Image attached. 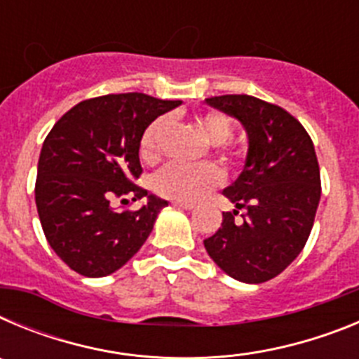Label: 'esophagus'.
<instances>
[{"label":"esophagus","instance_id":"34e87169","mask_svg":"<svg viewBox=\"0 0 359 359\" xmlns=\"http://www.w3.org/2000/svg\"><path fill=\"white\" fill-rule=\"evenodd\" d=\"M172 205H174V207L185 208V210H192V208L196 207V203H192V201H177V199H174Z\"/></svg>","mask_w":359,"mask_h":359}]
</instances>
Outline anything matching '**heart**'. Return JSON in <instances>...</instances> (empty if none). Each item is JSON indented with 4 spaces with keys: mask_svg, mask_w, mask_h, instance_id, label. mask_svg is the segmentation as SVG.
Returning a JSON list of instances; mask_svg holds the SVG:
<instances>
[{
    "mask_svg": "<svg viewBox=\"0 0 359 359\" xmlns=\"http://www.w3.org/2000/svg\"><path fill=\"white\" fill-rule=\"evenodd\" d=\"M199 126L208 136V140L215 144L219 156L226 161H233L237 158V151L226 144L233 135V126L230 118L219 111H207L199 116ZM167 128V118L152 120L145 128L140 138V156L147 163H154L160 158V140L161 133ZM223 174L214 163H169L160 170L152 180V187L156 194L177 201H196L205 196L208 190L219 185Z\"/></svg>",
    "mask_w": 359,
    "mask_h": 359,
    "instance_id": "1",
    "label": "heart"
}]
</instances>
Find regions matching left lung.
Returning <instances> with one entry per match:
<instances>
[{
  "label": "left lung",
  "mask_w": 359,
  "mask_h": 359,
  "mask_svg": "<svg viewBox=\"0 0 359 359\" xmlns=\"http://www.w3.org/2000/svg\"><path fill=\"white\" fill-rule=\"evenodd\" d=\"M207 104L236 116L250 145L243 172L223 190L236 210L223 212L221 228L203 243L224 273L261 284L297 259L315 223L322 194L315 145L293 115L261 98L221 95Z\"/></svg>",
  "instance_id": "1"
}]
</instances>
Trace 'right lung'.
<instances>
[{
  "mask_svg": "<svg viewBox=\"0 0 359 359\" xmlns=\"http://www.w3.org/2000/svg\"><path fill=\"white\" fill-rule=\"evenodd\" d=\"M180 104L145 93L88 98L66 111L44 138L37 214L52 250L73 271L106 277L147 241L167 201L148 196L140 211L120 212L110 201L147 195L135 185L142 174L140 138L152 120Z\"/></svg>",
  "mask_w": 359,
  "mask_h": 359,
  "instance_id": "right-lung-1",
  "label": "right lung"
}]
</instances>
